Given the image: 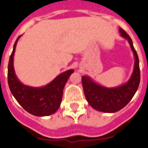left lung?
<instances>
[{
    "label": "left lung",
    "instance_id": "1",
    "mask_svg": "<svg viewBox=\"0 0 148 148\" xmlns=\"http://www.w3.org/2000/svg\"><path fill=\"white\" fill-rule=\"evenodd\" d=\"M119 32L121 36L128 41L134 55V68L128 82L120 86L106 88L94 82L88 75L82 77L84 95L89 105L96 110L106 113L118 112L126 106L137 91L140 83L139 60L137 52L130 36L121 27Z\"/></svg>",
    "mask_w": 148,
    "mask_h": 148
}]
</instances>
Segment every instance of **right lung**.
I'll return each mask as SVG.
<instances>
[{
    "label": "right lung",
    "mask_w": 148,
    "mask_h": 148,
    "mask_svg": "<svg viewBox=\"0 0 148 148\" xmlns=\"http://www.w3.org/2000/svg\"><path fill=\"white\" fill-rule=\"evenodd\" d=\"M19 36L13 45L8 64V84L11 93L21 107L30 114L38 117L51 115L55 113L60 106L63 90L69 77L74 69H69L42 87L35 88L25 85L18 80L13 66L14 54Z\"/></svg>",
    "instance_id": "right-lung-1"
}]
</instances>
